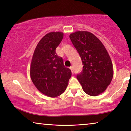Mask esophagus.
Returning <instances> with one entry per match:
<instances>
[{"instance_id": "obj_1", "label": "esophagus", "mask_w": 131, "mask_h": 131, "mask_svg": "<svg viewBox=\"0 0 131 131\" xmlns=\"http://www.w3.org/2000/svg\"><path fill=\"white\" fill-rule=\"evenodd\" d=\"M70 70H71L72 73L73 74V73H74V70H73V67H72V66H71V67H70Z\"/></svg>"}]
</instances>
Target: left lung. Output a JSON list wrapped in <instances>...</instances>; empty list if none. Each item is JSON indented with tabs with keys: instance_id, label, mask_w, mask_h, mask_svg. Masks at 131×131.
<instances>
[{
	"instance_id": "8db88e82",
	"label": "left lung",
	"mask_w": 131,
	"mask_h": 131,
	"mask_svg": "<svg viewBox=\"0 0 131 131\" xmlns=\"http://www.w3.org/2000/svg\"><path fill=\"white\" fill-rule=\"evenodd\" d=\"M79 53L83 70L77 79L87 94L97 96L106 90L113 78L110 57L101 41L89 31H78L69 36Z\"/></svg>"
}]
</instances>
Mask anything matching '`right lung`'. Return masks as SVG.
Returning <instances> with one entry per match:
<instances>
[{"instance_id":"obj_1","label":"right lung","mask_w":131,"mask_h":131,"mask_svg":"<svg viewBox=\"0 0 131 131\" xmlns=\"http://www.w3.org/2000/svg\"><path fill=\"white\" fill-rule=\"evenodd\" d=\"M62 32H51L37 44L30 66V78L34 86L42 94L57 97L65 92L72 76L71 70L63 65L57 55L56 48L63 39Z\"/></svg>"}]
</instances>
